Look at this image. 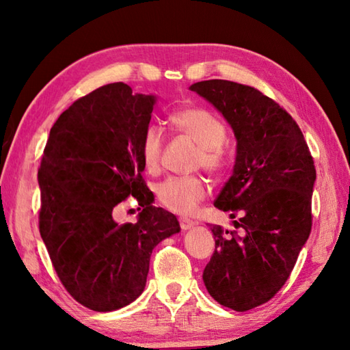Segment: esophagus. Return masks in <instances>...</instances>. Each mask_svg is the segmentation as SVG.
I'll return each instance as SVG.
<instances>
[{
    "instance_id": "obj_1",
    "label": "esophagus",
    "mask_w": 350,
    "mask_h": 350,
    "mask_svg": "<svg viewBox=\"0 0 350 350\" xmlns=\"http://www.w3.org/2000/svg\"><path fill=\"white\" fill-rule=\"evenodd\" d=\"M179 224H180L182 230H189L191 227L196 226V222L192 219H188V218H179Z\"/></svg>"
}]
</instances>
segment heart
I'll use <instances>...</instances> for the list:
<instances>
[{"mask_svg":"<svg viewBox=\"0 0 350 350\" xmlns=\"http://www.w3.org/2000/svg\"><path fill=\"white\" fill-rule=\"evenodd\" d=\"M174 131L189 137L198 144L196 167H203L211 174H221L227 165L224 147L227 129L218 117L200 107H187L170 116ZM163 150V133L156 126H148L141 138V158L150 173L161 165ZM207 196V185L200 176L168 177L156 187V197L168 211L179 215H191Z\"/></svg>","mask_w":350,"mask_h":350,"instance_id":"obj_1","label":"heart"}]
</instances>
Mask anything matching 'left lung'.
I'll return each mask as SVG.
<instances>
[{
    "label": "left lung",
    "mask_w": 350,
    "mask_h": 350,
    "mask_svg": "<svg viewBox=\"0 0 350 350\" xmlns=\"http://www.w3.org/2000/svg\"><path fill=\"white\" fill-rule=\"evenodd\" d=\"M189 88L226 117L237 139L233 174L213 206L239 217L241 230L212 227L203 281L221 306L248 311L286 284L308 239L314 161L292 116L257 88L226 79Z\"/></svg>",
    "instance_id": "8db88e82"
}]
</instances>
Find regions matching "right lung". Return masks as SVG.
<instances>
[{
  "mask_svg": "<svg viewBox=\"0 0 350 350\" xmlns=\"http://www.w3.org/2000/svg\"><path fill=\"white\" fill-rule=\"evenodd\" d=\"M154 96L114 83L83 96L51 128L39 168V230L52 266L73 299L114 311L143 293L153 248L179 233L173 213L153 206L143 179L141 138ZM132 195L135 225L113 207Z\"/></svg>",
  "mask_w": 350,
  "mask_h": 350,
  "instance_id": "right-lung-1",
  "label": "right lung"
}]
</instances>
